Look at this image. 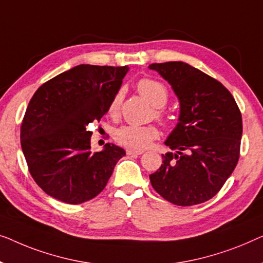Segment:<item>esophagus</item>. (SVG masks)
<instances>
[{"instance_id": "obj_1", "label": "esophagus", "mask_w": 263, "mask_h": 263, "mask_svg": "<svg viewBox=\"0 0 263 263\" xmlns=\"http://www.w3.org/2000/svg\"><path fill=\"white\" fill-rule=\"evenodd\" d=\"M126 154L127 155H142L143 151L140 150H132V149H127L126 150Z\"/></svg>"}]
</instances>
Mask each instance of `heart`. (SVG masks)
<instances>
[{
	"instance_id": "1",
	"label": "heart",
	"mask_w": 263,
	"mask_h": 263,
	"mask_svg": "<svg viewBox=\"0 0 263 263\" xmlns=\"http://www.w3.org/2000/svg\"><path fill=\"white\" fill-rule=\"evenodd\" d=\"M137 89L151 105L156 107L155 116L158 120L164 121L165 114L161 107H163L168 101V89L163 83L154 79H140L137 83ZM121 105V93H117L109 103V114L117 116ZM160 131L155 125H125L118 128L114 133V138L121 146L128 147L132 150H143L150 145L153 140L157 139Z\"/></svg>"
}]
</instances>
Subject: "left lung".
Here are the masks:
<instances>
[{
    "instance_id": "left-lung-1",
    "label": "left lung",
    "mask_w": 263,
    "mask_h": 263,
    "mask_svg": "<svg viewBox=\"0 0 263 263\" xmlns=\"http://www.w3.org/2000/svg\"><path fill=\"white\" fill-rule=\"evenodd\" d=\"M172 84L180 101L179 123L162 155L163 164L150 175L154 190L177 206L212 199L237 165L242 114L234 96L213 77L183 62L150 64Z\"/></svg>"
}]
</instances>
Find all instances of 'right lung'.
I'll use <instances>...</instances> for the list:
<instances>
[{"label":"right lung","mask_w":263,"mask_h":263,"mask_svg":"<svg viewBox=\"0 0 263 263\" xmlns=\"http://www.w3.org/2000/svg\"><path fill=\"white\" fill-rule=\"evenodd\" d=\"M126 66L81 64L42 84L21 123V147L36 184L57 200L86 202L101 193L124 149L91 154L89 124L108 112Z\"/></svg>","instance_id":"add662e5"}]
</instances>
